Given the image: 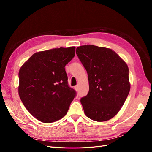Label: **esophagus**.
I'll use <instances>...</instances> for the list:
<instances>
[{"label": "esophagus", "mask_w": 152, "mask_h": 152, "mask_svg": "<svg viewBox=\"0 0 152 152\" xmlns=\"http://www.w3.org/2000/svg\"><path fill=\"white\" fill-rule=\"evenodd\" d=\"M74 89H75L76 91H78V89H78V86H75V87H74Z\"/></svg>", "instance_id": "obj_1"}]
</instances>
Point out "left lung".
Returning a JSON list of instances; mask_svg holds the SVG:
<instances>
[{
    "label": "left lung",
    "instance_id": "obj_1",
    "mask_svg": "<svg viewBox=\"0 0 152 152\" xmlns=\"http://www.w3.org/2000/svg\"><path fill=\"white\" fill-rule=\"evenodd\" d=\"M76 54L88 75L89 93L80 99L86 115L97 122L108 121L118 113L129 93L127 65L109 48L81 45Z\"/></svg>",
    "mask_w": 152,
    "mask_h": 152
}]
</instances>
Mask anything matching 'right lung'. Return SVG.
Returning a JSON list of instances; mask_svg holds the SVG:
<instances>
[{"label": "right lung", "mask_w": 152, "mask_h": 152, "mask_svg": "<svg viewBox=\"0 0 152 152\" xmlns=\"http://www.w3.org/2000/svg\"><path fill=\"white\" fill-rule=\"evenodd\" d=\"M75 47L34 53L19 71L18 93L26 110L39 121H57L67 113L75 91L68 85L65 65Z\"/></svg>", "instance_id": "obj_1"}]
</instances>
